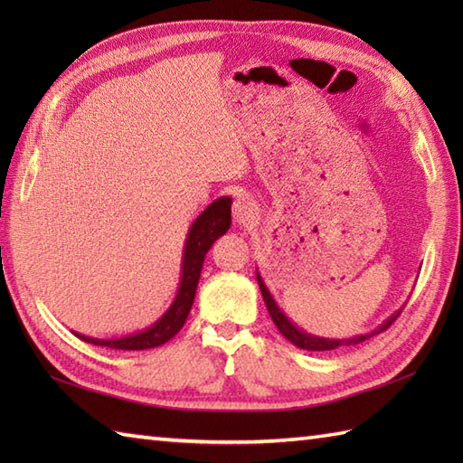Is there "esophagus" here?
Wrapping results in <instances>:
<instances>
[{"label": "esophagus", "mask_w": 463, "mask_h": 463, "mask_svg": "<svg viewBox=\"0 0 463 463\" xmlns=\"http://www.w3.org/2000/svg\"><path fill=\"white\" fill-rule=\"evenodd\" d=\"M232 216H234V222L241 224V226H249L252 222H257L259 219V206L249 196H239L237 201L232 204Z\"/></svg>", "instance_id": "obj_1"}]
</instances>
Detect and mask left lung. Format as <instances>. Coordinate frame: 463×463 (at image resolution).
Here are the masks:
<instances>
[{"instance_id":"left-lung-1","label":"left lung","mask_w":463,"mask_h":463,"mask_svg":"<svg viewBox=\"0 0 463 463\" xmlns=\"http://www.w3.org/2000/svg\"><path fill=\"white\" fill-rule=\"evenodd\" d=\"M257 280H259V287H260V292H262V298H264V304H267L269 308V314L270 318L274 320V324H277V328L280 330V334L284 338H287L288 342H292L294 346L297 348H302V350H312V352H324V350H336V348H344V346H356V344L368 340L372 336H376V334L386 330L392 322H394L400 312H402V307L400 310H396L394 314H390V317L383 320L378 328H373L372 332L368 334H358V336H352V338H324V336H317V334H310L307 330L298 328L297 324H294L287 314H284V310L279 307V302L274 300V297L270 294L269 287L264 284L260 272L257 269Z\"/></svg>"}]
</instances>
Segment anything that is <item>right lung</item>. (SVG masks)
I'll return each instance as SVG.
<instances>
[{"label":"right lung","mask_w":463,"mask_h":463,"mask_svg":"<svg viewBox=\"0 0 463 463\" xmlns=\"http://www.w3.org/2000/svg\"><path fill=\"white\" fill-rule=\"evenodd\" d=\"M231 196H221V199L213 201L193 221L183 247L179 288H176L171 307L163 312V317L159 320H155L151 326H146L145 330L127 334V336L119 338H93L80 332H73L75 336L81 338L83 342L95 344V346H107L115 350H149L169 342L175 334L184 326L186 317H189V312L193 308L206 252L211 250L216 239L222 237V234L231 229Z\"/></svg>","instance_id":"right-lung-1"}]
</instances>
